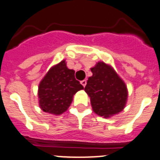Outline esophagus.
<instances>
[{
    "label": "esophagus",
    "instance_id": "obj_1",
    "mask_svg": "<svg viewBox=\"0 0 160 160\" xmlns=\"http://www.w3.org/2000/svg\"><path fill=\"white\" fill-rule=\"evenodd\" d=\"M80 83H81V84L83 86V87H85L86 83H87V80H81V81H80Z\"/></svg>",
    "mask_w": 160,
    "mask_h": 160
}]
</instances>
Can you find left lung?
Returning a JSON list of instances; mask_svg holds the SVG:
<instances>
[{"instance_id":"obj_1","label":"left lung","mask_w":160,"mask_h":160,"mask_svg":"<svg viewBox=\"0 0 160 160\" xmlns=\"http://www.w3.org/2000/svg\"><path fill=\"white\" fill-rule=\"evenodd\" d=\"M84 91L90 97L93 112L98 116L108 118L122 112L128 101V92L124 81L114 68L99 61L91 68Z\"/></svg>"}]
</instances>
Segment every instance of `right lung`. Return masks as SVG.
Listing matches in <instances>:
<instances>
[{
	"instance_id": "add662e5",
	"label": "right lung",
	"mask_w": 160,
	"mask_h": 160,
	"mask_svg": "<svg viewBox=\"0 0 160 160\" xmlns=\"http://www.w3.org/2000/svg\"><path fill=\"white\" fill-rule=\"evenodd\" d=\"M65 60L53 65L38 87L39 106L41 110L59 116L68 110L73 96L83 87L75 78V71L66 65Z\"/></svg>"
}]
</instances>
